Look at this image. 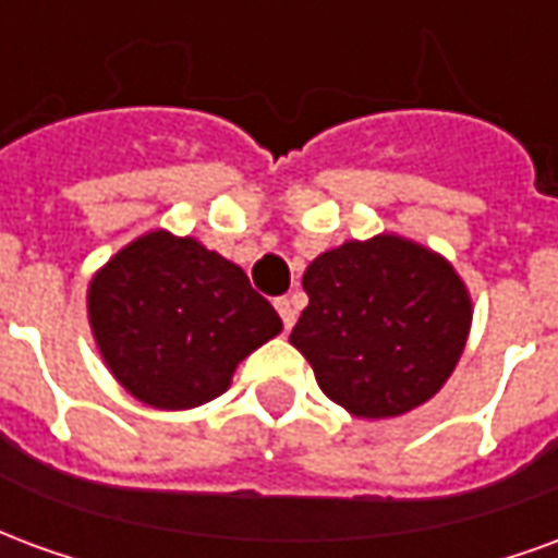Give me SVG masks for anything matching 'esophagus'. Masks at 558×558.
Returning <instances> with one entry per match:
<instances>
[{
	"mask_svg": "<svg viewBox=\"0 0 558 558\" xmlns=\"http://www.w3.org/2000/svg\"><path fill=\"white\" fill-rule=\"evenodd\" d=\"M275 307H278L280 319H283V328L290 331V328L295 326V304H292V299H278Z\"/></svg>",
	"mask_w": 558,
	"mask_h": 558,
	"instance_id": "1",
	"label": "esophagus"
}]
</instances>
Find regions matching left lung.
<instances>
[{"label":"left lung","mask_w":558,"mask_h":558,"mask_svg":"<svg viewBox=\"0 0 558 558\" xmlns=\"http://www.w3.org/2000/svg\"><path fill=\"white\" fill-rule=\"evenodd\" d=\"M302 287L311 302L290 343L326 398L355 418L412 412L454 374L472 299L442 254L379 232L316 256Z\"/></svg>","instance_id":"1"}]
</instances>
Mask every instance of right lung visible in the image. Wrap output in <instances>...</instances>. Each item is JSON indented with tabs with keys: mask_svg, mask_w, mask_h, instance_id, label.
Instances as JSON below:
<instances>
[{
	"mask_svg": "<svg viewBox=\"0 0 558 558\" xmlns=\"http://www.w3.org/2000/svg\"><path fill=\"white\" fill-rule=\"evenodd\" d=\"M86 307L116 383L167 412L220 398L235 367L283 328L242 268L167 230L110 256L92 275Z\"/></svg>",
	"mask_w": 558,
	"mask_h": 558,
	"instance_id": "1",
	"label": "right lung"
}]
</instances>
